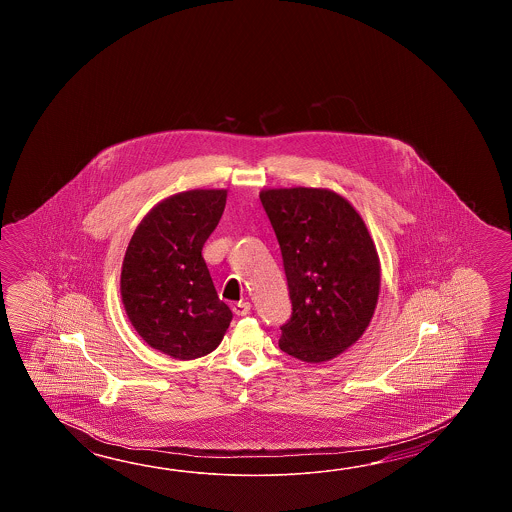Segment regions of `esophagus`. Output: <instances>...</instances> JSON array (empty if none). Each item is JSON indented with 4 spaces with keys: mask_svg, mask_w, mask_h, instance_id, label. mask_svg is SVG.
Instances as JSON below:
<instances>
[{
    "mask_svg": "<svg viewBox=\"0 0 512 512\" xmlns=\"http://www.w3.org/2000/svg\"><path fill=\"white\" fill-rule=\"evenodd\" d=\"M251 302H238V304L232 305V311L234 315L245 316L251 313Z\"/></svg>",
    "mask_w": 512,
    "mask_h": 512,
    "instance_id": "esophagus-1",
    "label": "esophagus"
}]
</instances>
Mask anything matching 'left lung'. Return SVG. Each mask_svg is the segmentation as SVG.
<instances>
[{
	"label": "left lung",
	"instance_id": "left-lung-1",
	"mask_svg": "<svg viewBox=\"0 0 512 512\" xmlns=\"http://www.w3.org/2000/svg\"><path fill=\"white\" fill-rule=\"evenodd\" d=\"M282 251L293 304L280 349L324 362L355 344L379 298L381 265L359 212L324 188H272L260 194Z\"/></svg>",
	"mask_w": 512,
	"mask_h": 512
}]
</instances>
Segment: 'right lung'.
I'll list each match as a JSON object with an SVG mask.
<instances>
[{"mask_svg":"<svg viewBox=\"0 0 512 512\" xmlns=\"http://www.w3.org/2000/svg\"><path fill=\"white\" fill-rule=\"evenodd\" d=\"M227 190H190L161 201L133 232L120 272L131 326L179 360L218 348L232 311L219 300L203 245L218 227Z\"/></svg>","mask_w":512,"mask_h":512,"instance_id":"right-lung-1","label":"right lung"}]
</instances>
